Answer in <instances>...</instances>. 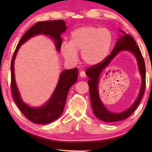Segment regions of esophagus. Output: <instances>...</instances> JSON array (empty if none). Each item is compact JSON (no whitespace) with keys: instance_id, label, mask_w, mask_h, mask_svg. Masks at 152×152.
<instances>
[{"instance_id":"1","label":"esophagus","mask_w":152,"mask_h":152,"mask_svg":"<svg viewBox=\"0 0 152 152\" xmlns=\"http://www.w3.org/2000/svg\"><path fill=\"white\" fill-rule=\"evenodd\" d=\"M80 77L82 78H85L86 77V73L83 71H82L80 72Z\"/></svg>"}]
</instances>
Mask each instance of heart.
Masks as SVG:
<instances>
[{
    "label": "heart",
    "mask_w": 152,
    "mask_h": 152,
    "mask_svg": "<svg viewBox=\"0 0 152 152\" xmlns=\"http://www.w3.org/2000/svg\"><path fill=\"white\" fill-rule=\"evenodd\" d=\"M113 43V34L109 29L93 26H84L75 30L69 43L63 42L60 50L66 61L75 63L77 53L86 65L94 66L107 57Z\"/></svg>",
    "instance_id": "obj_1"
}]
</instances>
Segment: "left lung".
<instances>
[{"mask_svg":"<svg viewBox=\"0 0 152 152\" xmlns=\"http://www.w3.org/2000/svg\"><path fill=\"white\" fill-rule=\"evenodd\" d=\"M124 34L117 41L112 53L104 60L96 65L92 66L86 70V75L89 77L88 85L89 87V94L91 103L94 114L99 120L107 122H114L122 121L128 118L134 112L140 104L141 100L143 96L146 86V68L144 59L138 45L136 44V41L132 37L127 34L120 30ZM122 50H128L134 54L137 58L139 71L142 79V84L140 91L135 103L126 111L121 113H110L106 109L100 101L98 94V80L100 72L106 67L112 59L115 57L119 52Z\"/></svg>","mask_w":152,"mask_h":152,"instance_id":"1","label":"left lung"}]
</instances>
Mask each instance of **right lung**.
Listing matches in <instances>:
<instances>
[{
	"instance_id": "add662e5",
	"label": "right lung",
	"mask_w": 152,
	"mask_h": 152,
	"mask_svg": "<svg viewBox=\"0 0 152 152\" xmlns=\"http://www.w3.org/2000/svg\"><path fill=\"white\" fill-rule=\"evenodd\" d=\"M66 30V23L61 20L37 23L22 37L14 53L11 64L12 95L20 111L26 118L34 123L47 124L56 120L61 115L65 107L68 91L77 80L78 68H75L63 71L60 74L56 89L48 102L42 107L32 108L23 102L16 84L14 71V62L16 55L23 44L32 37L39 34H44L52 37L54 41L56 49L59 51L62 43L61 35Z\"/></svg>"
}]
</instances>
